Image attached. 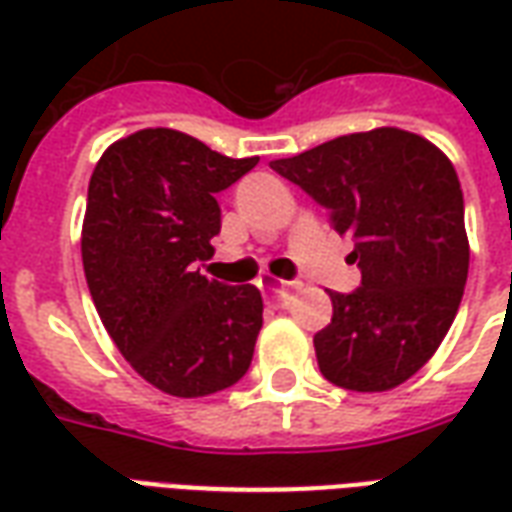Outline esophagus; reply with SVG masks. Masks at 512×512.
Instances as JSON below:
<instances>
[{"label": "esophagus", "instance_id": "1", "mask_svg": "<svg viewBox=\"0 0 512 512\" xmlns=\"http://www.w3.org/2000/svg\"><path fill=\"white\" fill-rule=\"evenodd\" d=\"M293 290H301V282H282L279 285V293H293Z\"/></svg>", "mask_w": 512, "mask_h": 512}]
</instances>
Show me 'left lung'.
Listing matches in <instances>:
<instances>
[{"label": "left lung", "mask_w": 512, "mask_h": 512, "mask_svg": "<svg viewBox=\"0 0 512 512\" xmlns=\"http://www.w3.org/2000/svg\"><path fill=\"white\" fill-rule=\"evenodd\" d=\"M271 169L329 208L362 268V288L329 290L332 323L312 340L323 378L351 392L395 389L436 354L461 307L469 238L452 161L425 136L384 126Z\"/></svg>", "instance_id": "1"}]
</instances>
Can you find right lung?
Segmentation results:
<instances>
[{"mask_svg": "<svg viewBox=\"0 0 512 512\" xmlns=\"http://www.w3.org/2000/svg\"><path fill=\"white\" fill-rule=\"evenodd\" d=\"M260 158H230L175 128H142L98 158L82 263L101 323L147 384L205 397L241 381L263 326L255 285L202 277L222 227L216 191Z\"/></svg>", "mask_w": 512, "mask_h": 512, "instance_id": "obj_1", "label": "right lung"}]
</instances>
